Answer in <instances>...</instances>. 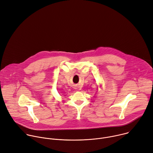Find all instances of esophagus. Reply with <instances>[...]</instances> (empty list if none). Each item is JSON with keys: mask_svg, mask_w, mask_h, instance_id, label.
<instances>
[{"mask_svg": "<svg viewBox=\"0 0 153 153\" xmlns=\"http://www.w3.org/2000/svg\"><path fill=\"white\" fill-rule=\"evenodd\" d=\"M75 89H76V88H75Z\"/></svg>", "mask_w": 153, "mask_h": 153, "instance_id": "esophagus-1", "label": "esophagus"}]
</instances>
